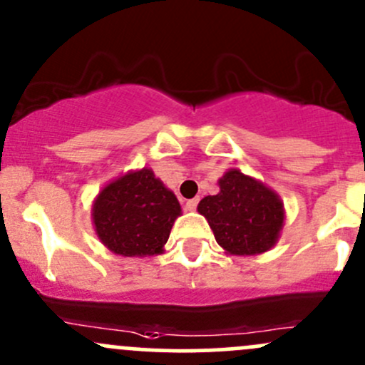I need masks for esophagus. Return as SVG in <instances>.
<instances>
[{
    "label": "esophagus",
    "mask_w": 365,
    "mask_h": 365,
    "mask_svg": "<svg viewBox=\"0 0 365 365\" xmlns=\"http://www.w3.org/2000/svg\"><path fill=\"white\" fill-rule=\"evenodd\" d=\"M198 205V198H191V200H186V204H184V209L186 210H195Z\"/></svg>",
    "instance_id": "1"
}]
</instances>
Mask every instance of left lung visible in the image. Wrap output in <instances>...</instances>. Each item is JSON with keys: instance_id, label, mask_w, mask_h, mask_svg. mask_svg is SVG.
Here are the masks:
<instances>
[{"instance_id": "obj_1", "label": "left lung", "mask_w": 365, "mask_h": 365, "mask_svg": "<svg viewBox=\"0 0 365 365\" xmlns=\"http://www.w3.org/2000/svg\"><path fill=\"white\" fill-rule=\"evenodd\" d=\"M198 212L209 221L216 242L232 255L270 250L284 220L277 195L235 168L220 179V193L202 198Z\"/></svg>"}]
</instances>
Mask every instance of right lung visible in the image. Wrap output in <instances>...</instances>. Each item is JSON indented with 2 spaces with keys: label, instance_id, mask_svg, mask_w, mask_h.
I'll return each mask as SVG.
<instances>
[{
  "label": "right lung",
  "instance_id": "1",
  "mask_svg": "<svg viewBox=\"0 0 365 365\" xmlns=\"http://www.w3.org/2000/svg\"><path fill=\"white\" fill-rule=\"evenodd\" d=\"M181 205L170 190L142 168L101 190L93 205V221L101 242L123 257L161 253Z\"/></svg>",
  "mask_w": 365,
  "mask_h": 365
}]
</instances>
